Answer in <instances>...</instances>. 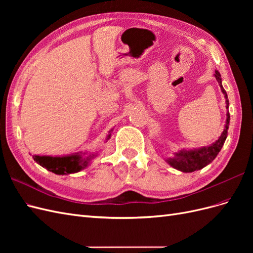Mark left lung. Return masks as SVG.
Instances as JSON below:
<instances>
[{
    "label": "left lung",
    "mask_w": 253,
    "mask_h": 253,
    "mask_svg": "<svg viewBox=\"0 0 253 253\" xmlns=\"http://www.w3.org/2000/svg\"><path fill=\"white\" fill-rule=\"evenodd\" d=\"M215 78L219 84L220 89L223 91V94L225 95L226 98V108H229V100H228V96L226 90L224 89L223 85H221V78H220V74L215 71ZM229 121H230V114L227 113V120H226V126L224 128V132L221 133L219 138L212 143L211 145L207 148H202V149H196V150H181L178 153H175L173 158H169L167 160L173 168L177 169L181 172L185 173H190V172H194L197 170L203 169L204 167L207 165H209L212 163L214 158L217 156L219 153L220 149L223 148V145L225 143V140L227 138V133H228V127H229Z\"/></svg>",
    "instance_id": "left-lung-1"
}]
</instances>
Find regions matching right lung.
I'll list each match as a JSON object with an SVG mask.
<instances>
[{
	"label": "right lung",
	"mask_w": 253,
	"mask_h": 253,
	"mask_svg": "<svg viewBox=\"0 0 253 253\" xmlns=\"http://www.w3.org/2000/svg\"><path fill=\"white\" fill-rule=\"evenodd\" d=\"M111 138V133H109L106 139ZM95 155H89L87 157H84L82 153H77V154L62 156V157H51V156H33L34 160L42 166L45 169L58 174V175H64V174H72L79 172L87 167L89 160L93 158Z\"/></svg>",
	"instance_id": "right-lung-1"
}]
</instances>
